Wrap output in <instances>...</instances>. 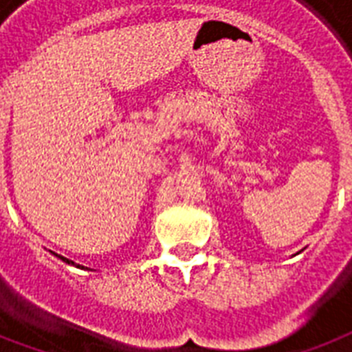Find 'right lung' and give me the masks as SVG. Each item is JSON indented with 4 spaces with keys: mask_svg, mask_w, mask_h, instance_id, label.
<instances>
[{
    "mask_svg": "<svg viewBox=\"0 0 352 352\" xmlns=\"http://www.w3.org/2000/svg\"><path fill=\"white\" fill-rule=\"evenodd\" d=\"M58 257H60V258H62V261H64V263H67V264L72 263V261H69V258H65V257H62V255H58ZM72 264H73V263H72ZM78 268H84V266H80V264H78Z\"/></svg>",
    "mask_w": 352,
    "mask_h": 352,
    "instance_id": "add662e5",
    "label": "right lung"
}]
</instances>
